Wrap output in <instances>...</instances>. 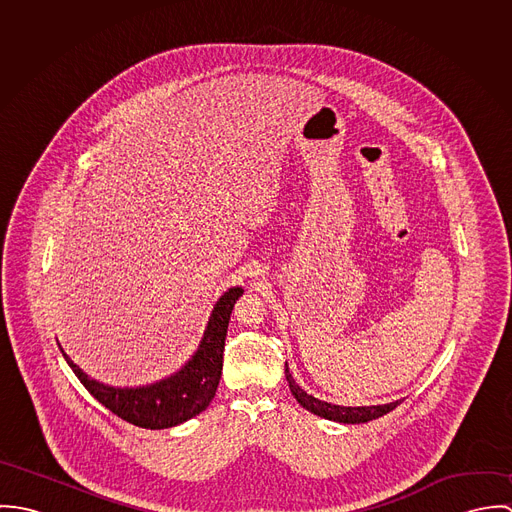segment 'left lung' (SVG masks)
<instances>
[{
    "mask_svg": "<svg viewBox=\"0 0 512 512\" xmlns=\"http://www.w3.org/2000/svg\"><path fill=\"white\" fill-rule=\"evenodd\" d=\"M286 378L290 382V390H292L295 400L311 414H317L321 418H327V420H333V422H341V424H363V422H370V420H376L388 412H392L402 400H396V402H390V404H384V406H361V408H345V406H333V404H327V402H321L317 398H313L311 394L303 392L295 380H293L292 374H290V368L286 366Z\"/></svg>",
    "mask_w": 512,
    "mask_h": 512,
    "instance_id": "obj_1",
    "label": "left lung"
}]
</instances>
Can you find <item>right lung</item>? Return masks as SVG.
<instances>
[{"mask_svg":"<svg viewBox=\"0 0 512 512\" xmlns=\"http://www.w3.org/2000/svg\"><path fill=\"white\" fill-rule=\"evenodd\" d=\"M242 295V288H230L215 305L209 319V327L195 357L171 378H165L146 388H110L88 378L65 355V361L73 368L84 388L112 414L146 430H163L191 420L207 410L213 402L220 372L226 329L232 307Z\"/></svg>","mask_w":512,"mask_h":512,"instance_id":"add662e5","label":"right lung"}]
</instances>
